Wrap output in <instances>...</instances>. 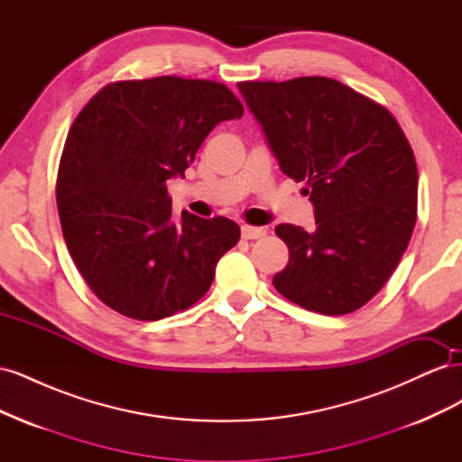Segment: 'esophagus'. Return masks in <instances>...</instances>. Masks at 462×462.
<instances>
[{
    "label": "esophagus",
    "instance_id": "34e87169",
    "mask_svg": "<svg viewBox=\"0 0 462 462\" xmlns=\"http://www.w3.org/2000/svg\"><path fill=\"white\" fill-rule=\"evenodd\" d=\"M241 231H243V239H248V241L262 239V236H265V233H268L263 227H250V226H243Z\"/></svg>",
    "mask_w": 462,
    "mask_h": 462
}]
</instances>
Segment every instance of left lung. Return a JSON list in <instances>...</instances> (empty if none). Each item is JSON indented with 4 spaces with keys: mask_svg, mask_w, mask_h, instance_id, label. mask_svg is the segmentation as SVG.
Returning a JSON list of instances; mask_svg holds the SVG:
<instances>
[{
    "mask_svg": "<svg viewBox=\"0 0 462 462\" xmlns=\"http://www.w3.org/2000/svg\"><path fill=\"white\" fill-rule=\"evenodd\" d=\"M282 171L304 183L316 229L282 223L273 287L306 310H358L395 272L416 223L418 171L399 123L328 77L239 82Z\"/></svg>",
    "mask_w": 462,
    "mask_h": 462,
    "instance_id": "1",
    "label": "left lung"
}]
</instances>
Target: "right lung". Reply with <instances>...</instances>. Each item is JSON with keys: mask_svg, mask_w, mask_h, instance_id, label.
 <instances>
[{"mask_svg": "<svg viewBox=\"0 0 462 462\" xmlns=\"http://www.w3.org/2000/svg\"><path fill=\"white\" fill-rule=\"evenodd\" d=\"M221 82L156 77L111 82L69 129L58 171L65 243L94 295L143 321L187 310L241 239L227 217H171L167 180L217 123L243 117Z\"/></svg>", "mask_w": 462, "mask_h": 462, "instance_id": "right-lung-1", "label": "right lung"}]
</instances>
